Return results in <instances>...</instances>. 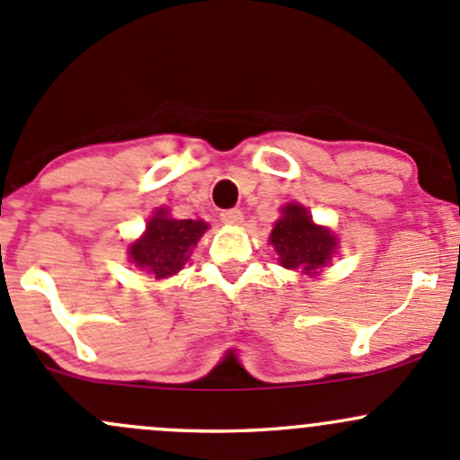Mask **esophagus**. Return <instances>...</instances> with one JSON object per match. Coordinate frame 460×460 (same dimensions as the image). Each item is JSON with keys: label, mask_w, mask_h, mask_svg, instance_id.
Returning <instances> with one entry per match:
<instances>
[{"label": "esophagus", "mask_w": 460, "mask_h": 460, "mask_svg": "<svg viewBox=\"0 0 460 460\" xmlns=\"http://www.w3.org/2000/svg\"><path fill=\"white\" fill-rule=\"evenodd\" d=\"M219 219L224 221L226 226H241L243 224V212L239 208H230V210H224L219 215Z\"/></svg>", "instance_id": "34e87169"}]
</instances>
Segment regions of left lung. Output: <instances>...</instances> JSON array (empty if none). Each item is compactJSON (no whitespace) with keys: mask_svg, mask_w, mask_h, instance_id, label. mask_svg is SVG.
<instances>
[{"mask_svg":"<svg viewBox=\"0 0 460 460\" xmlns=\"http://www.w3.org/2000/svg\"><path fill=\"white\" fill-rule=\"evenodd\" d=\"M270 241L279 252L283 268L303 270L307 274L327 265L338 245L335 236L327 228L315 226L307 208L298 204H289L283 210V219L276 221Z\"/></svg>","mask_w":460,"mask_h":460,"instance_id":"1","label":"left lung"}]
</instances>
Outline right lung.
Masks as SVG:
<instances>
[{"label": "right lung", "instance_id": "1", "mask_svg": "<svg viewBox=\"0 0 460 460\" xmlns=\"http://www.w3.org/2000/svg\"><path fill=\"white\" fill-rule=\"evenodd\" d=\"M206 228L208 226L199 219H171L166 210H157L146 224L145 236L131 245V261L137 268L151 271L155 279L177 274Z\"/></svg>", "mask_w": 460, "mask_h": 460}]
</instances>
